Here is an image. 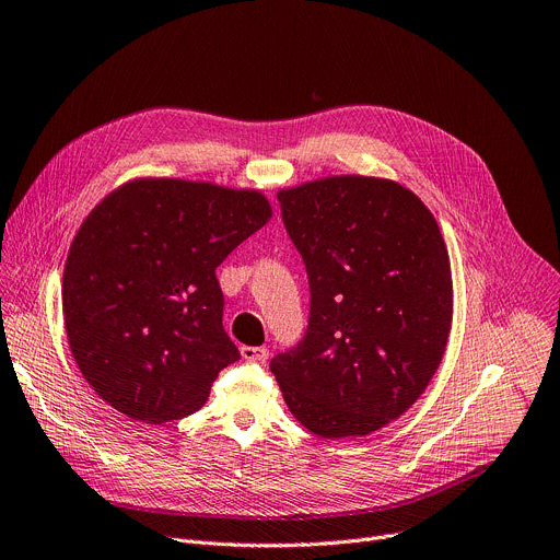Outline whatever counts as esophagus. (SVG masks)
Listing matches in <instances>:
<instances>
[{
  "instance_id": "obj_1",
  "label": "esophagus",
  "mask_w": 560,
  "mask_h": 560,
  "mask_svg": "<svg viewBox=\"0 0 560 560\" xmlns=\"http://www.w3.org/2000/svg\"><path fill=\"white\" fill-rule=\"evenodd\" d=\"M241 354H243V360H247V362H266L270 350L266 346H243Z\"/></svg>"
}]
</instances>
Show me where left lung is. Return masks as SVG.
I'll use <instances>...</instances> for the list:
<instances>
[{"label": "left lung", "instance_id": "obj_1", "mask_svg": "<svg viewBox=\"0 0 560 560\" xmlns=\"http://www.w3.org/2000/svg\"><path fill=\"white\" fill-rule=\"evenodd\" d=\"M277 198L311 315L270 371L315 435H369L413 406L442 362L453 315L444 238L424 202L384 178L332 176Z\"/></svg>", "mask_w": 560, "mask_h": 560}]
</instances>
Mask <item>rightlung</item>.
Instances as JSON below:
<instances>
[{"mask_svg":"<svg viewBox=\"0 0 560 560\" xmlns=\"http://www.w3.org/2000/svg\"><path fill=\"white\" fill-rule=\"evenodd\" d=\"M272 217L264 194L176 178L109 194L75 234L62 279L78 369L116 411L185 418L241 352L223 328L217 268Z\"/></svg>","mask_w":560,"mask_h":560,"instance_id":"right-lung-1","label":"right lung"}]
</instances>
